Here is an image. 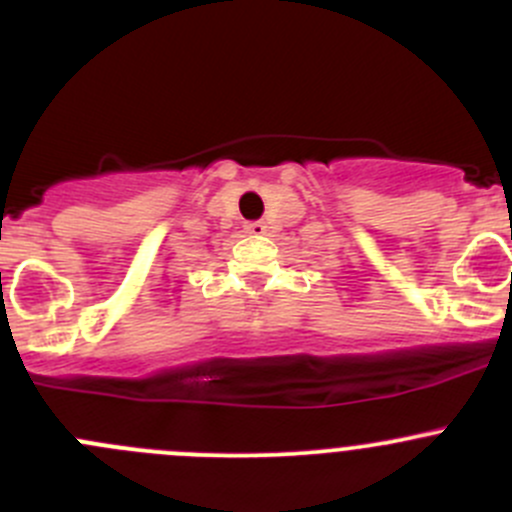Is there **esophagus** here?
Returning a JSON list of instances; mask_svg holds the SVG:
<instances>
[{"label": "esophagus", "mask_w": 512, "mask_h": 512, "mask_svg": "<svg viewBox=\"0 0 512 512\" xmlns=\"http://www.w3.org/2000/svg\"><path fill=\"white\" fill-rule=\"evenodd\" d=\"M245 232H250V235H265L267 225L260 223V220H255V223H245Z\"/></svg>", "instance_id": "34e87169"}]
</instances>
